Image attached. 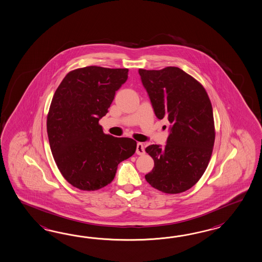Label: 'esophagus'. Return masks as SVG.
<instances>
[{
    "mask_svg": "<svg viewBox=\"0 0 262 262\" xmlns=\"http://www.w3.org/2000/svg\"><path fill=\"white\" fill-rule=\"evenodd\" d=\"M136 153L138 155H144L145 151H144V147H143V144L141 142H138L137 144V150H136Z\"/></svg>",
    "mask_w": 262,
    "mask_h": 262,
    "instance_id": "obj_1",
    "label": "esophagus"
}]
</instances>
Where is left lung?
I'll return each mask as SVG.
<instances>
[{"label": "left lung", "mask_w": 262, "mask_h": 262, "mask_svg": "<svg viewBox=\"0 0 262 262\" xmlns=\"http://www.w3.org/2000/svg\"><path fill=\"white\" fill-rule=\"evenodd\" d=\"M139 74L156 117L169 121L166 145L145 148L155 162L145 180L163 193L179 194L194 186L208 166L215 142L212 104L202 84L181 68L139 69Z\"/></svg>", "instance_id": "8db88e82"}]
</instances>
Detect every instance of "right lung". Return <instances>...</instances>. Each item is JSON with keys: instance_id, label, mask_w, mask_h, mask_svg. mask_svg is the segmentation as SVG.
Segmentation results:
<instances>
[{"instance_id": "add662e5", "label": "right lung", "mask_w": 262, "mask_h": 262, "mask_svg": "<svg viewBox=\"0 0 262 262\" xmlns=\"http://www.w3.org/2000/svg\"><path fill=\"white\" fill-rule=\"evenodd\" d=\"M127 78V68H78L54 94L47 115L48 140L60 173L74 187L95 191L106 186L119 163L134 155V140L104 134L99 124Z\"/></svg>"}]
</instances>
